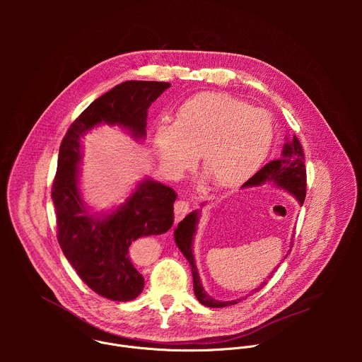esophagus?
<instances>
[{
	"mask_svg": "<svg viewBox=\"0 0 362 362\" xmlns=\"http://www.w3.org/2000/svg\"><path fill=\"white\" fill-rule=\"evenodd\" d=\"M189 202H186V200H177L176 203H175V221L176 222H179L180 219H183L185 216H186V214L189 212Z\"/></svg>",
	"mask_w": 362,
	"mask_h": 362,
	"instance_id": "34e87169",
	"label": "esophagus"
}]
</instances>
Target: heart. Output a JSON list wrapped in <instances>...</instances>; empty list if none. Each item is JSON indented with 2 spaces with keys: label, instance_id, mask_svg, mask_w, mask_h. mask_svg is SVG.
Segmentation results:
<instances>
[{
  "label": "heart",
  "instance_id": "1",
  "mask_svg": "<svg viewBox=\"0 0 362 362\" xmlns=\"http://www.w3.org/2000/svg\"><path fill=\"white\" fill-rule=\"evenodd\" d=\"M274 139L269 115L218 91L187 98L175 122L154 129V148L163 170L176 176L200 153V168L218 189H233L261 168Z\"/></svg>",
  "mask_w": 362,
  "mask_h": 362
}]
</instances>
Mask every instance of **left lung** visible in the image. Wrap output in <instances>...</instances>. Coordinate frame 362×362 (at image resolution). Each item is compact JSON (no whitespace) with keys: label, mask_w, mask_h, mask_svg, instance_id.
Wrapping results in <instances>:
<instances>
[{"label":"left lung","mask_w":362,"mask_h":362,"mask_svg":"<svg viewBox=\"0 0 362 362\" xmlns=\"http://www.w3.org/2000/svg\"><path fill=\"white\" fill-rule=\"evenodd\" d=\"M267 182L275 183L278 187H281V189L286 190L288 193H291L292 196H295V199L299 202V204H303L305 194H306V169H305L303 150H302V146L296 136H293L291 141H286L284 144V150H282V154L279 159L272 160L268 165H265L259 172L253 175L243 186H259ZM197 222H199V212H192L182 222H179L177 228L175 229V242H176L177 247L180 249V252L185 255L186 259L189 261L190 268H192L194 295L202 305L209 306V308H223V306L235 305L245 298L221 302V300L211 298L202 286L199 272H197V268L194 264V257L192 253V243H193V236L196 232ZM291 245H293V243H291ZM272 274L269 275V278H272ZM265 285H267V281L259 288L255 289V292H257Z\"/></svg>","instance_id":"obj_1"}]
</instances>
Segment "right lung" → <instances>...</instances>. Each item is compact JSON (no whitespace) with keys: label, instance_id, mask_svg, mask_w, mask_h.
I'll use <instances>...</instances> for the list:
<instances>
[{"label":"right lung","instance_id":"1","mask_svg":"<svg viewBox=\"0 0 362 362\" xmlns=\"http://www.w3.org/2000/svg\"><path fill=\"white\" fill-rule=\"evenodd\" d=\"M163 81H124L95 98L71 123L59 151L57 173L51 187L57 239L81 281L103 298L127 302L144 288L133 259L134 240L162 235L173 225L176 192L159 182L143 180L123 204L109 215H90L78 189L81 137L106 123L146 137L147 109L166 88Z\"/></svg>","mask_w":362,"mask_h":362}]
</instances>
